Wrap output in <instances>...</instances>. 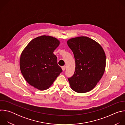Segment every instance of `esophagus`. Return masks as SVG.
I'll return each mask as SVG.
<instances>
[{"label": "esophagus", "instance_id": "esophagus-1", "mask_svg": "<svg viewBox=\"0 0 125 125\" xmlns=\"http://www.w3.org/2000/svg\"><path fill=\"white\" fill-rule=\"evenodd\" d=\"M65 69H66L65 66H62V70H63V71H64L65 70Z\"/></svg>", "mask_w": 125, "mask_h": 125}]
</instances>
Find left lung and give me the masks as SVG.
I'll list each match as a JSON object with an SVG mask.
<instances>
[{
	"mask_svg": "<svg viewBox=\"0 0 125 125\" xmlns=\"http://www.w3.org/2000/svg\"><path fill=\"white\" fill-rule=\"evenodd\" d=\"M67 44L74 55L76 68L68 81L72 90L78 93L91 91L101 79L105 69L106 56L101 46L86 37L69 40Z\"/></svg>",
	"mask_w": 125,
	"mask_h": 125,
	"instance_id": "left-lung-1",
	"label": "left lung"
}]
</instances>
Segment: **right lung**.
Instances as JSON below:
<instances>
[{
    "instance_id": "add662e5",
    "label": "right lung",
    "mask_w": 125,
    "mask_h": 125,
    "mask_svg": "<svg viewBox=\"0 0 125 125\" xmlns=\"http://www.w3.org/2000/svg\"><path fill=\"white\" fill-rule=\"evenodd\" d=\"M59 44L55 38L42 35L31 40L23 50L20 70L31 85L40 91L47 90L62 72L53 54Z\"/></svg>"
}]
</instances>
